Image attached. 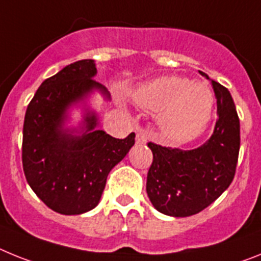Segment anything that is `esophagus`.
<instances>
[{"instance_id": "34e87169", "label": "esophagus", "mask_w": 261, "mask_h": 261, "mask_svg": "<svg viewBox=\"0 0 261 261\" xmlns=\"http://www.w3.org/2000/svg\"><path fill=\"white\" fill-rule=\"evenodd\" d=\"M137 143L139 144H146L147 143V135L142 131H138L137 133Z\"/></svg>"}]
</instances>
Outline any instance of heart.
<instances>
[{
	"label": "heart",
	"mask_w": 261,
	"mask_h": 261,
	"mask_svg": "<svg viewBox=\"0 0 261 261\" xmlns=\"http://www.w3.org/2000/svg\"><path fill=\"white\" fill-rule=\"evenodd\" d=\"M140 108L159 113V127L174 143H185L202 133L213 108L205 84L180 76H163L133 93Z\"/></svg>",
	"instance_id": "1"
}]
</instances>
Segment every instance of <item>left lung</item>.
<instances>
[{
  "label": "left lung",
  "instance_id": "obj_1",
  "mask_svg": "<svg viewBox=\"0 0 261 261\" xmlns=\"http://www.w3.org/2000/svg\"><path fill=\"white\" fill-rule=\"evenodd\" d=\"M212 85L218 119L209 140L187 151L148 143L153 160L147 174V194L163 214L189 217L202 212L234 180L240 148L239 117L227 88L214 80Z\"/></svg>",
  "mask_w": 261,
  "mask_h": 261
}]
</instances>
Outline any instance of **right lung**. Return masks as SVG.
Instances as JSON below:
<instances>
[{
  "label": "right lung",
  "instance_id": "add662e5",
  "mask_svg": "<svg viewBox=\"0 0 261 261\" xmlns=\"http://www.w3.org/2000/svg\"><path fill=\"white\" fill-rule=\"evenodd\" d=\"M94 60L67 65L42 83L27 106L23 122L22 164L34 193L54 212L83 214L94 209L105 189L109 172L127 155L135 134L124 139L110 137L94 113L84 118V134L64 128L67 110L93 92L109 93L97 83Z\"/></svg>",
  "mask_w": 261,
  "mask_h": 261
}]
</instances>
